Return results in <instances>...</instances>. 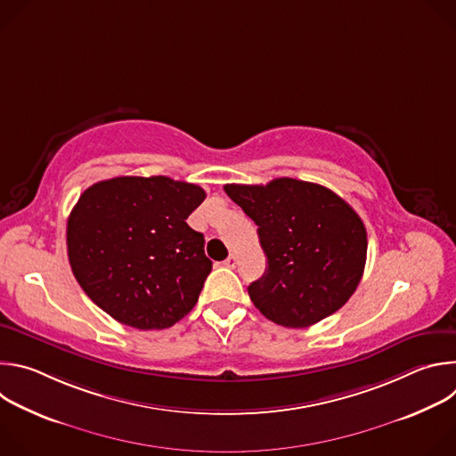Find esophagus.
I'll list each match as a JSON object with an SVG mask.
<instances>
[{
	"mask_svg": "<svg viewBox=\"0 0 456 456\" xmlns=\"http://www.w3.org/2000/svg\"><path fill=\"white\" fill-rule=\"evenodd\" d=\"M236 264H238V257H236L234 254H229V257H227L225 262H224V265H225V267H229V269H234V267H236Z\"/></svg>",
	"mask_w": 456,
	"mask_h": 456,
	"instance_id": "obj_1",
	"label": "esophagus"
}]
</instances>
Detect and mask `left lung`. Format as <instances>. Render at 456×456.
<instances>
[{
  "instance_id": "obj_1",
  "label": "left lung",
  "mask_w": 456,
  "mask_h": 456,
  "mask_svg": "<svg viewBox=\"0 0 456 456\" xmlns=\"http://www.w3.org/2000/svg\"><path fill=\"white\" fill-rule=\"evenodd\" d=\"M225 192L257 225L265 274L248 285L254 306L289 329H306L338 312L366 264V229L329 187L296 178L267 185L227 183Z\"/></svg>"
}]
</instances>
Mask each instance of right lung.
Returning <instances> with one entry per match:
<instances>
[{
    "label": "right lung",
    "mask_w": 456,
    "mask_h": 456,
    "mask_svg": "<svg viewBox=\"0 0 456 456\" xmlns=\"http://www.w3.org/2000/svg\"><path fill=\"white\" fill-rule=\"evenodd\" d=\"M206 199L169 176H117L90 185L72 209L67 247L86 296L139 330L173 327L197 305L213 262L187 216Z\"/></svg>",
    "instance_id": "1"
}]
</instances>
